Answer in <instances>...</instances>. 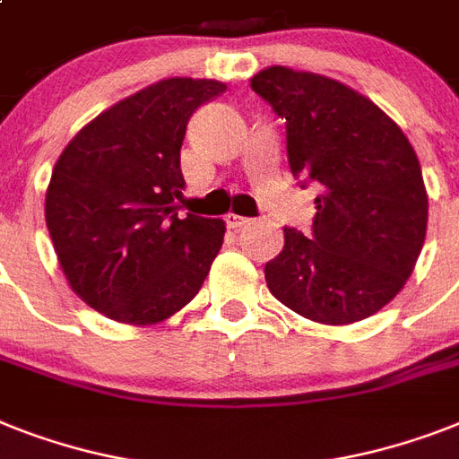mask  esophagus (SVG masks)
I'll use <instances>...</instances> for the list:
<instances>
[{
  "label": "esophagus",
  "mask_w": 459,
  "mask_h": 459,
  "mask_svg": "<svg viewBox=\"0 0 459 459\" xmlns=\"http://www.w3.org/2000/svg\"><path fill=\"white\" fill-rule=\"evenodd\" d=\"M247 223H249V219L238 217V214H233V212H230V214H226V226H229V229L240 230L242 226H247Z\"/></svg>",
  "instance_id": "1"
}]
</instances>
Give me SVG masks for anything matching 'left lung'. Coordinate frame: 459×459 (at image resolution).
<instances>
[{
  "instance_id": "obj_1",
  "label": "left lung",
  "mask_w": 459,
  "mask_h": 459,
  "mask_svg": "<svg viewBox=\"0 0 459 459\" xmlns=\"http://www.w3.org/2000/svg\"><path fill=\"white\" fill-rule=\"evenodd\" d=\"M252 89L288 126L294 177L318 184L311 238L285 229L266 285L294 314L349 325L385 308L422 252L429 197L408 136L356 89L271 65Z\"/></svg>"
}]
</instances>
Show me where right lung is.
<instances>
[{"label": "right lung", "mask_w": 459, "mask_h": 459, "mask_svg": "<svg viewBox=\"0 0 459 459\" xmlns=\"http://www.w3.org/2000/svg\"><path fill=\"white\" fill-rule=\"evenodd\" d=\"M217 80L169 77L117 100L74 134L47 188V229L68 285L126 325L169 318L200 292L226 233L184 214L181 143Z\"/></svg>", "instance_id": "1"}]
</instances>
